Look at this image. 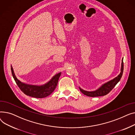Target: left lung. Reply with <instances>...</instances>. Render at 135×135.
I'll use <instances>...</instances> for the list:
<instances>
[{
  "mask_svg": "<svg viewBox=\"0 0 135 135\" xmlns=\"http://www.w3.org/2000/svg\"><path fill=\"white\" fill-rule=\"evenodd\" d=\"M123 70H124V63H123V58L122 59V66H121V72L120 74L117 77L114 78L113 80H110L107 83L103 84L101 87L96 90L95 91H87L85 90H83L81 89L80 87H79V89H80V91L84 94L85 95L90 97H101L104 96L109 93L111 91L115 85L119 82L120 80V78H122L123 73Z\"/></svg>",
  "mask_w": 135,
  "mask_h": 135,
  "instance_id": "left-lung-1",
  "label": "left lung"
}]
</instances>
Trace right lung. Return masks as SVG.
<instances>
[{
	"mask_svg": "<svg viewBox=\"0 0 135 135\" xmlns=\"http://www.w3.org/2000/svg\"><path fill=\"white\" fill-rule=\"evenodd\" d=\"M11 67L12 76L21 91L27 95L35 98H44L50 95L56 88L59 78L61 75V73L56 74L53 76L51 81L42 85H29L19 81L16 77L11 66Z\"/></svg>",
	"mask_w": 135,
	"mask_h": 135,
	"instance_id": "obj_1",
	"label": "right lung"
}]
</instances>
